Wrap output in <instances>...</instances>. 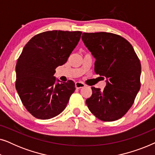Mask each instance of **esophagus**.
I'll list each match as a JSON object with an SVG mask.
<instances>
[{"instance_id":"obj_1","label":"esophagus","mask_w":155,"mask_h":155,"mask_svg":"<svg viewBox=\"0 0 155 155\" xmlns=\"http://www.w3.org/2000/svg\"><path fill=\"white\" fill-rule=\"evenodd\" d=\"M84 87H85V84H84L83 82H75V87L77 89L83 88Z\"/></svg>"}]
</instances>
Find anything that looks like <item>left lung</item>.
Returning <instances> with one entry per match:
<instances>
[{"mask_svg":"<svg viewBox=\"0 0 155 155\" xmlns=\"http://www.w3.org/2000/svg\"><path fill=\"white\" fill-rule=\"evenodd\" d=\"M82 39L96 59L95 73L107 79L103 91L92 87L87 105L99 120L119 119L132 107L140 88V61L132 45L120 35L84 32Z\"/></svg>","mask_w":155,"mask_h":155,"instance_id":"8db88e82","label":"left lung"}]
</instances>
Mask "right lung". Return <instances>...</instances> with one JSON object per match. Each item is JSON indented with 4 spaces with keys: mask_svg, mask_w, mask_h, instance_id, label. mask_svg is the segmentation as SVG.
I'll list each match as a JSON object with an SVG mask.
<instances>
[{
    "mask_svg": "<svg viewBox=\"0 0 155 155\" xmlns=\"http://www.w3.org/2000/svg\"><path fill=\"white\" fill-rule=\"evenodd\" d=\"M80 31L39 33L25 46L16 63L15 87L23 105L35 118L49 119L61 114L75 92L72 80L55 84L56 68L66 61L78 41Z\"/></svg>",
    "mask_w": 155,
    "mask_h": 155,
    "instance_id": "right-lung-1",
    "label": "right lung"
}]
</instances>
